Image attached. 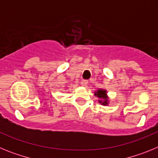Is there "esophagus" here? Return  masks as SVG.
Returning a JSON list of instances; mask_svg holds the SVG:
<instances>
[{
    "label": "esophagus",
    "mask_w": 158,
    "mask_h": 158,
    "mask_svg": "<svg viewBox=\"0 0 158 158\" xmlns=\"http://www.w3.org/2000/svg\"><path fill=\"white\" fill-rule=\"evenodd\" d=\"M88 83H89V81H88V80H82L81 82V85L85 86H85H87Z\"/></svg>",
    "instance_id": "obj_1"
}]
</instances>
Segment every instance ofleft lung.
I'll return each instance as SVG.
<instances>
[{
    "mask_svg": "<svg viewBox=\"0 0 158 158\" xmlns=\"http://www.w3.org/2000/svg\"><path fill=\"white\" fill-rule=\"evenodd\" d=\"M95 95H96L100 99L104 100L103 101H102V100H100V103H102V104H104V105H107V95H106V91H104L103 89H99L98 91H97V93H95Z\"/></svg>",
    "mask_w": 158,
    "mask_h": 158,
    "instance_id": "left-lung-1",
    "label": "left lung"
}]
</instances>
